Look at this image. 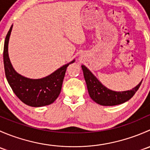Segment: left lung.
<instances>
[{
  "label": "left lung",
  "instance_id": "1",
  "mask_svg": "<svg viewBox=\"0 0 150 150\" xmlns=\"http://www.w3.org/2000/svg\"><path fill=\"white\" fill-rule=\"evenodd\" d=\"M83 75L90 97L97 104L103 106H114L124 103L132 98L139 88L142 81L132 90L114 91L103 86L86 67L82 65Z\"/></svg>",
  "mask_w": 150,
  "mask_h": 150
}]
</instances>
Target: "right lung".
I'll use <instances>...</instances> for the list:
<instances>
[{
  "instance_id": "obj_1",
  "label": "right lung",
  "mask_w": 150,
  "mask_h": 150,
  "mask_svg": "<svg viewBox=\"0 0 150 150\" xmlns=\"http://www.w3.org/2000/svg\"><path fill=\"white\" fill-rule=\"evenodd\" d=\"M12 27L6 35L4 48V69L8 84L16 96L27 105L38 107L52 104L61 92L67 67L75 59L40 79H30L19 75L13 68L8 57V40Z\"/></svg>"
}]
</instances>
